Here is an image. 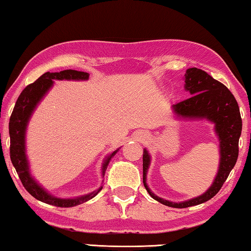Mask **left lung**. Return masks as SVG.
<instances>
[{"mask_svg": "<svg viewBox=\"0 0 251 251\" xmlns=\"http://www.w3.org/2000/svg\"><path fill=\"white\" fill-rule=\"evenodd\" d=\"M185 90L192 97L173 105V112L178 120H206L214 124L216 136L219 141V166L211 186L201 196L188 201L174 202L160 198L151 192L147 185V173L151 165V155L146 148L143 152V182L151 195L165 206L173 208H187L201 205L211 199L222 188L224 182L235 167L238 158V143L241 135L239 106L231 92L218 80L212 78L205 71L188 69L185 74Z\"/></svg>", "mask_w": 251, "mask_h": 251, "instance_id": "left-lung-1", "label": "left lung"}]
</instances>
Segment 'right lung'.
Wrapping results in <instances>:
<instances>
[{
	"instance_id": "right-lung-1",
	"label": "right lung",
	"mask_w": 251,
	"mask_h": 251,
	"mask_svg": "<svg viewBox=\"0 0 251 251\" xmlns=\"http://www.w3.org/2000/svg\"><path fill=\"white\" fill-rule=\"evenodd\" d=\"M88 77H90L88 73L74 70H65L59 72V73L48 72V73L42 75L39 79H36L35 82L24 88L18 100H16L13 112H12L10 124H8V133H10L11 139L10 156L12 164H13L24 188L37 201L49 203V205L57 207L77 206L95 197L103 189V186H100L94 192L74 198H59L54 196V195L50 194L43 186H41L35 180V178L32 176L26 155V129L28 122L31 120L34 110L41 103V100L53 87L54 80H87ZM118 151H120V148L114 151L112 154H109L104 159L103 165H101V176L103 177L106 169H107L109 160Z\"/></svg>"
}]
</instances>
